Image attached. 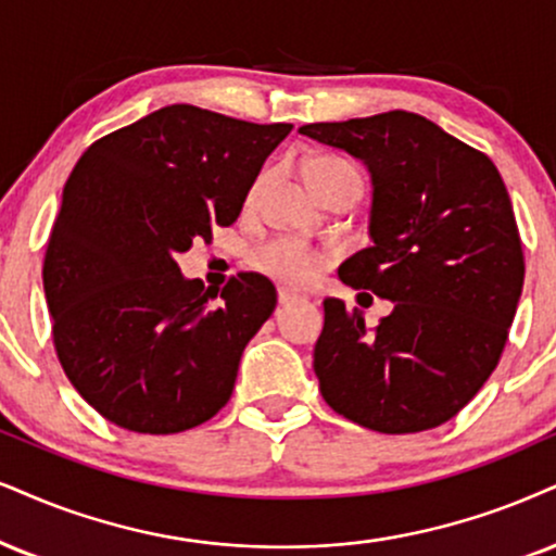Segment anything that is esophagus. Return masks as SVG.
<instances>
[{
	"label": "esophagus",
	"mask_w": 556,
	"mask_h": 556,
	"mask_svg": "<svg viewBox=\"0 0 556 556\" xmlns=\"http://www.w3.org/2000/svg\"><path fill=\"white\" fill-rule=\"evenodd\" d=\"M301 296L296 291H289V289H278V304L280 306H289L293 304V301H299Z\"/></svg>",
	"instance_id": "obj_1"
}]
</instances>
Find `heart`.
Masks as SVG:
<instances>
[{
  "mask_svg": "<svg viewBox=\"0 0 556 556\" xmlns=\"http://www.w3.org/2000/svg\"><path fill=\"white\" fill-rule=\"evenodd\" d=\"M338 167H353V164L340 160V156H317V160H312L309 167H306L309 185H314L321 175ZM252 260H255V265L265 273V276L276 278L286 286H306L319 267L317 252H314L309 244L291 237H278L273 239V242L263 244Z\"/></svg>",
  "mask_w": 556,
  "mask_h": 556,
  "instance_id": "obj_1",
  "label": "heart"
}]
</instances>
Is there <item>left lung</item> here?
<instances>
[{
  "mask_svg": "<svg viewBox=\"0 0 556 556\" xmlns=\"http://www.w3.org/2000/svg\"><path fill=\"white\" fill-rule=\"evenodd\" d=\"M299 134L366 164L374 244L348 257L338 276L392 301L368 332L358 309L325 299L314 345L319 392L368 430L438 428L495 371L523 291V250L503 177L490 156L407 111L309 123Z\"/></svg>",
  "mask_w": 556,
  "mask_h": 556,
  "instance_id": "1",
  "label": "left lung"
}]
</instances>
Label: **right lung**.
I'll return each instance as SVG.
<instances>
[{
	"label": "right lung",
	"instance_id": "right-lung-1",
	"mask_svg": "<svg viewBox=\"0 0 556 556\" xmlns=\"http://www.w3.org/2000/svg\"><path fill=\"white\" fill-rule=\"evenodd\" d=\"M291 128L167 105L79 156L48 239L43 291L61 366L105 420L169 435L229 402L276 286L239 273L211 291L175 257L237 222Z\"/></svg>",
	"mask_w": 556,
	"mask_h": 556
}]
</instances>
